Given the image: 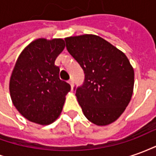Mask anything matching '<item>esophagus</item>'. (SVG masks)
<instances>
[{
	"label": "esophagus",
	"instance_id": "1",
	"mask_svg": "<svg viewBox=\"0 0 156 156\" xmlns=\"http://www.w3.org/2000/svg\"><path fill=\"white\" fill-rule=\"evenodd\" d=\"M68 83L71 85L72 88H73V79H70V80L68 81Z\"/></svg>",
	"mask_w": 156,
	"mask_h": 156
}]
</instances>
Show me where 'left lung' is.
<instances>
[{
    "label": "left lung",
    "instance_id": "obj_1",
    "mask_svg": "<svg viewBox=\"0 0 156 156\" xmlns=\"http://www.w3.org/2000/svg\"><path fill=\"white\" fill-rule=\"evenodd\" d=\"M68 52L85 73L76 96L85 117L98 126L114 123L130 102L134 68L124 52L94 34L65 38Z\"/></svg>",
    "mask_w": 156,
    "mask_h": 156
}]
</instances>
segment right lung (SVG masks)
I'll use <instances>...</instances> for the list:
<instances>
[{
	"label": "right lung",
	"instance_id": "right-lung-1",
	"mask_svg": "<svg viewBox=\"0 0 156 156\" xmlns=\"http://www.w3.org/2000/svg\"><path fill=\"white\" fill-rule=\"evenodd\" d=\"M65 48L62 38H37L16 59L9 82L12 104L27 120L48 125L58 119L71 89L59 78L55 60Z\"/></svg>",
	"mask_w": 156,
	"mask_h": 156
}]
</instances>
